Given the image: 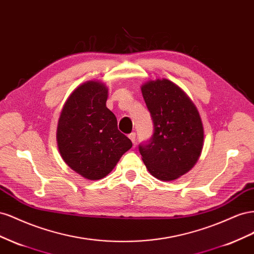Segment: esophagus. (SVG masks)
<instances>
[{
  "instance_id": "obj_1",
  "label": "esophagus",
  "mask_w": 254,
  "mask_h": 254,
  "mask_svg": "<svg viewBox=\"0 0 254 254\" xmlns=\"http://www.w3.org/2000/svg\"><path fill=\"white\" fill-rule=\"evenodd\" d=\"M128 138L132 140V142H133V143H135V141H136V133H134V132H133V133L129 134V135H128Z\"/></svg>"
}]
</instances>
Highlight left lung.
I'll list each match as a JSON object with an SVG mask.
<instances>
[{"label": "left lung", "mask_w": 254, "mask_h": 254, "mask_svg": "<svg viewBox=\"0 0 254 254\" xmlns=\"http://www.w3.org/2000/svg\"><path fill=\"white\" fill-rule=\"evenodd\" d=\"M153 135L139 144L142 161L153 177L172 181L190 171L203 146V127L197 108L182 89L168 79L141 87Z\"/></svg>", "instance_id": "1"}]
</instances>
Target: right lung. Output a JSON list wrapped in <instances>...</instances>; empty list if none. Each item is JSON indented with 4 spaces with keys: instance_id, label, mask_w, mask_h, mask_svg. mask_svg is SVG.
Masks as SVG:
<instances>
[{
    "instance_id": "1",
    "label": "right lung",
    "mask_w": 254,
    "mask_h": 254,
    "mask_svg": "<svg viewBox=\"0 0 254 254\" xmlns=\"http://www.w3.org/2000/svg\"><path fill=\"white\" fill-rule=\"evenodd\" d=\"M103 84L87 82L71 93L61 114L57 143L69 167L88 180L110 173L132 141L117 127V118L106 107Z\"/></svg>"
}]
</instances>
